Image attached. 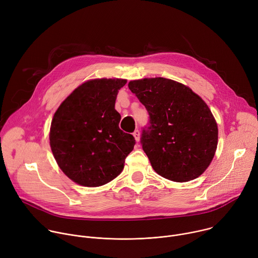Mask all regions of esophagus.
Returning <instances> with one entry per match:
<instances>
[{
  "instance_id": "esophagus-1",
  "label": "esophagus",
  "mask_w": 258,
  "mask_h": 258,
  "mask_svg": "<svg viewBox=\"0 0 258 258\" xmlns=\"http://www.w3.org/2000/svg\"><path fill=\"white\" fill-rule=\"evenodd\" d=\"M134 137H135V139H136V141L137 142H139L140 141V131H138V130H136L135 132H134Z\"/></svg>"
}]
</instances>
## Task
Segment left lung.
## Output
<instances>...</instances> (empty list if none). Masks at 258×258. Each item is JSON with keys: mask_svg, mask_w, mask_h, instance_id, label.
Wrapping results in <instances>:
<instances>
[{"mask_svg": "<svg viewBox=\"0 0 258 258\" xmlns=\"http://www.w3.org/2000/svg\"><path fill=\"white\" fill-rule=\"evenodd\" d=\"M128 88L149 113L141 144L153 169L178 182L209 166L217 147V124L207 104L190 88L163 79L132 81Z\"/></svg>", "mask_w": 258, "mask_h": 258, "instance_id": "8db88e82", "label": "left lung"}]
</instances>
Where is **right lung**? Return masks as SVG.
<instances>
[{
	"label": "right lung",
	"instance_id": "1",
	"mask_svg": "<svg viewBox=\"0 0 258 258\" xmlns=\"http://www.w3.org/2000/svg\"><path fill=\"white\" fill-rule=\"evenodd\" d=\"M126 80L84 83L59 106L50 130V145L61 170L85 187H99L123 169L136 140L122 132L115 100Z\"/></svg>",
	"mask_w": 258,
	"mask_h": 258
}]
</instances>
